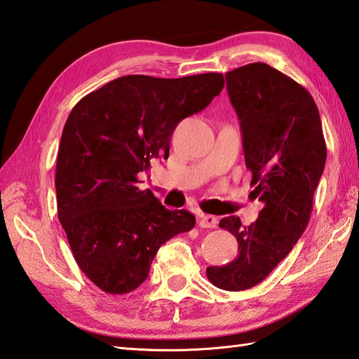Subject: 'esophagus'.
<instances>
[{
  "instance_id": "esophagus-1",
  "label": "esophagus",
  "mask_w": 359,
  "mask_h": 359,
  "mask_svg": "<svg viewBox=\"0 0 359 359\" xmlns=\"http://www.w3.org/2000/svg\"><path fill=\"white\" fill-rule=\"evenodd\" d=\"M219 224V220L216 216L211 215H201L199 216V226L202 228H216Z\"/></svg>"
}]
</instances>
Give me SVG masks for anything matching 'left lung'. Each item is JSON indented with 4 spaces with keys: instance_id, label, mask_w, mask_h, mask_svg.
Here are the masks:
<instances>
[{
    "instance_id": "obj_1",
    "label": "left lung",
    "mask_w": 359,
    "mask_h": 359,
    "mask_svg": "<svg viewBox=\"0 0 359 359\" xmlns=\"http://www.w3.org/2000/svg\"><path fill=\"white\" fill-rule=\"evenodd\" d=\"M225 80L253 194L264 208L247 226L238 216L220 220L238 239L239 255L224 266H208L207 276L217 288L241 292L269 276L306 230L327 148L318 106L299 83L265 63L241 66Z\"/></svg>"
}]
</instances>
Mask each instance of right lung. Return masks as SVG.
Segmentation results:
<instances>
[{
	"label": "right lung",
	"instance_id": "right-lung-1",
	"mask_svg": "<svg viewBox=\"0 0 359 359\" xmlns=\"http://www.w3.org/2000/svg\"><path fill=\"white\" fill-rule=\"evenodd\" d=\"M224 83L216 72L125 75L71 111L57 154L58 219L80 270L104 293L133 292L158 248L194 226L191 212L168 210L140 189L139 174L168 158L175 126L207 108Z\"/></svg>",
	"mask_w": 359,
	"mask_h": 359
}]
</instances>
